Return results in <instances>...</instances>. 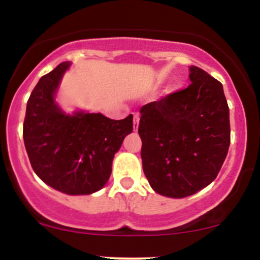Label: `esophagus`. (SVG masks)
<instances>
[{"label":"esophagus","mask_w":260,"mask_h":260,"mask_svg":"<svg viewBox=\"0 0 260 260\" xmlns=\"http://www.w3.org/2000/svg\"><path fill=\"white\" fill-rule=\"evenodd\" d=\"M138 124H140V114L135 113L133 114V127H135V131H137Z\"/></svg>","instance_id":"1"}]
</instances>
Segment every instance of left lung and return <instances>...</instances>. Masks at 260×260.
<instances>
[{
  "mask_svg": "<svg viewBox=\"0 0 260 260\" xmlns=\"http://www.w3.org/2000/svg\"><path fill=\"white\" fill-rule=\"evenodd\" d=\"M191 84L141 108L143 172L156 192L181 199L216 179L230 145L229 107L219 80L190 67Z\"/></svg>",
  "mask_w": 260,
  "mask_h": 260,
  "instance_id": "obj_1",
  "label": "left lung"
}]
</instances>
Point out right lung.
<instances>
[{
	"label": "right lung",
	"instance_id": "right-lung-1",
	"mask_svg": "<svg viewBox=\"0 0 260 260\" xmlns=\"http://www.w3.org/2000/svg\"><path fill=\"white\" fill-rule=\"evenodd\" d=\"M69 67L61 62L34 88L26 106L23 142L32 170L44 182L68 195H89L109 180L115 152L133 131V115L114 120L101 113L65 114L54 95Z\"/></svg>",
	"mask_w": 260,
	"mask_h": 260
}]
</instances>
